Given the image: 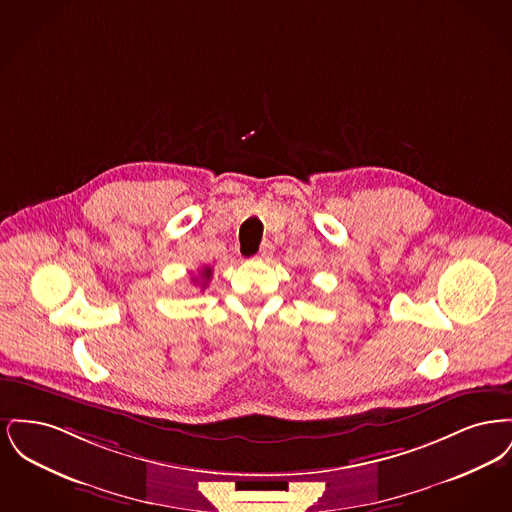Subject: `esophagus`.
<instances>
[{
    "label": "esophagus",
    "instance_id": "1",
    "mask_svg": "<svg viewBox=\"0 0 512 512\" xmlns=\"http://www.w3.org/2000/svg\"><path fill=\"white\" fill-rule=\"evenodd\" d=\"M272 253H274V245L270 244V242H265V244L261 245V249H259V259H268V257H272Z\"/></svg>",
    "mask_w": 512,
    "mask_h": 512
}]
</instances>
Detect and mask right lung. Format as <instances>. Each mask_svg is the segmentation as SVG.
Returning a JSON list of instances; mask_svg holds the SVG:
<instances>
[{"mask_svg": "<svg viewBox=\"0 0 512 512\" xmlns=\"http://www.w3.org/2000/svg\"><path fill=\"white\" fill-rule=\"evenodd\" d=\"M211 276H213V270H211V267L201 268V276H199V278H201V282H203V286H205V284H207V282H209V280H211Z\"/></svg>", "mask_w": 512, "mask_h": 512, "instance_id": "obj_1", "label": "right lung"}]
</instances>
